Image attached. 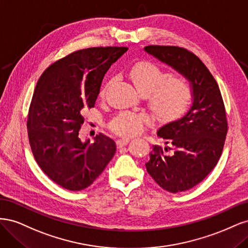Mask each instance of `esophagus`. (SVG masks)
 Returning a JSON list of instances; mask_svg holds the SVG:
<instances>
[{
  "label": "esophagus",
  "instance_id": "1",
  "mask_svg": "<svg viewBox=\"0 0 248 248\" xmlns=\"http://www.w3.org/2000/svg\"><path fill=\"white\" fill-rule=\"evenodd\" d=\"M129 139H122V140H118L116 145H117V148H122V147H125L127 144L129 142Z\"/></svg>",
  "mask_w": 248,
  "mask_h": 248
}]
</instances>
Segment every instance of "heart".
<instances>
[{
    "mask_svg": "<svg viewBox=\"0 0 248 248\" xmlns=\"http://www.w3.org/2000/svg\"><path fill=\"white\" fill-rule=\"evenodd\" d=\"M138 91L148 97L149 107L157 122L171 124L188 115L194 102V88L185 77H171V73L151 61H140L127 72ZM109 79L100 90L104 99L112 84ZM147 122V117L130 111L118 114L109 123V129L117 136L129 138L137 136Z\"/></svg>",
    "mask_w": 248,
    "mask_h": 248,
    "instance_id": "b5f03b06",
    "label": "heart"
}]
</instances>
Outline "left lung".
<instances>
[{
	"mask_svg": "<svg viewBox=\"0 0 248 248\" xmlns=\"http://www.w3.org/2000/svg\"><path fill=\"white\" fill-rule=\"evenodd\" d=\"M145 50L188 78L194 88L188 115L157 132L169 146H154L146 163L161 188L186 191L202 182L220 158L228 133L226 108L216 80L192 51L170 46H148Z\"/></svg>",
	"mask_w": 248,
	"mask_h": 248,
	"instance_id": "8db88e82",
	"label": "left lung"
}]
</instances>
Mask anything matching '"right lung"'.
I'll return each instance as SVG.
<instances>
[{"mask_svg": "<svg viewBox=\"0 0 248 248\" xmlns=\"http://www.w3.org/2000/svg\"><path fill=\"white\" fill-rule=\"evenodd\" d=\"M127 47L99 46L73 51L44 70L28 114V136L36 162L63 188L79 191L101 175L116 153L109 138L81 142L85 108L95 107L104 74Z\"/></svg>", "mask_w": 248, "mask_h": 248, "instance_id": "right-lung-1", "label": "right lung"}]
</instances>
